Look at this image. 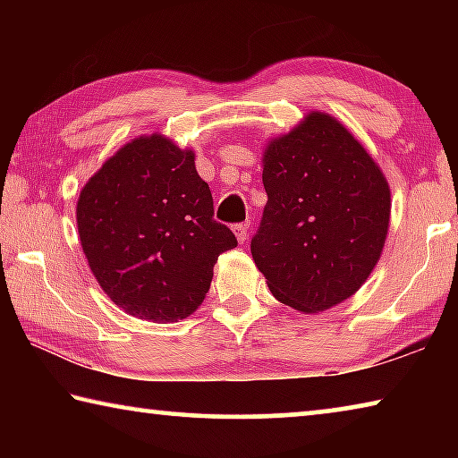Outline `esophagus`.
Segmentation results:
<instances>
[{"mask_svg": "<svg viewBox=\"0 0 458 458\" xmlns=\"http://www.w3.org/2000/svg\"><path fill=\"white\" fill-rule=\"evenodd\" d=\"M232 230H234V234H236V240H238V242H240V244H244L246 240H248V226H246V224H236V226L232 228Z\"/></svg>", "mask_w": 458, "mask_h": 458, "instance_id": "1", "label": "esophagus"}]
</instances>
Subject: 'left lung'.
Returning a JSON list of instances; mask_svg holds the SVG:
<instances>
[{
  "mask_svg": "<svg viewBox=\"0 0 458 458\" xmlns=\"http://www.w3.org/2000/svg\"><path fill=\"white\" fill-rule=\"evenodd\" d=\"M268 201L250 250L276 301L319 313L361 289L390 228V185L329 113H307L262 151Z\"/></svg>",
  "mask_w": 458,
  "mask_h": 458,
  "instance_id": "obj_1",
  "label": "left lung"
}]
</instances>
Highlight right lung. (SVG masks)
<instances>
[{"label":"right lung","instance_id":"1","mask_svg":"<svg viewBox=\"0 0 458 458\" xmlns=\"http://www.w3.org/2000/svg\"><path fill=\"white\" fill-rule=\"evenodd\" d=\"M76 226L106 297L127 315L155 323L196 311L210 291L216 260L238 244L214 220L196 153L161 133L125 143L84 183Z\"/></svg>","mask_w":458,"mask_h":458}]
</instances>
